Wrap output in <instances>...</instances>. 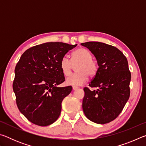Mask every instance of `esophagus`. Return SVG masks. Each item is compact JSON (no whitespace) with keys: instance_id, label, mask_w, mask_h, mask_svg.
Wrapping results in <instances>:
<instances>
[{"instance_id":"esophagus-1","label":"esophagus","mask_w":146,"mask_h":146,"mask_svg":"<svg viewBox=\"0 0 146 146\" xmlns=\"http://www.w3.org/2000/svg\"><path fill=\"white\" fill-rule=\"evenodd\" d=\"M77 89H78V88L76 87V86H73V90H76Z\"/></svg>"}]
</instances>
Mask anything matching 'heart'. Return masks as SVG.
<instances>
[{"label": "heart", "instance_id": "1", "mask_svg": "<svg viewBox=\"0 0 146 146\" xmlns=\"http://www.w3.org/2000/svg\"><path fill=\"white\" fill-rule=\"evenodd\" d=\"M92 58L90 51L85 48L76 49L71 54V62L64 56L60 61V66L64 76H68L72 72L73 66L78 64L76 68L77 73L71 75L66 78V83L68 85L78 86L84 84L88 80V75L95 76L98 70V66Z\"/></svg>", "mask_w": 146, "mask_h": 146}]
</instances>
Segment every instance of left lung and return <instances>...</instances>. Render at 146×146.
I'll use <instances>...</instances> for the list:
<instances>
[{
	"label": "left lung",
	"mask_w": 146,
	"mask_h": 146,
	"mask_svg": "<svg viewBox=\"0 0 146 146\" xmlns=\"http://www.w3.org/2000/svg\"><path fill=\"white\" fill-rule=\"evenodd\" d=\"M81 45L90 49L98 66L89 84L90 87L98 89L84 88V113L90 120L104 124L119 115L129 98L131 73L127 60L118 48L107 44L87 42Z\"/></svg>",
	"instance_id": "8db88e82"
}]
</instances>
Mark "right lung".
<instances>
[{
    "mask_svg": "<svg viewBox=\"0 0 146 146\" xmlns=\"http://www.w3.org/2000/svg\"><path fill=\"white\" fill-rule=\"evenodd\" d=\"M77 44L46 42L24 52L15 69L13 90L20 111L34 124L47 126L60 116L62 102L71 86L58 87L65 80L60 61Z\"/></svg>",
    "mask_w": 146,
    "mask_h": 146,
    "instance_id": "obj_1",
    "label": "right lung"
}]
</instances>
